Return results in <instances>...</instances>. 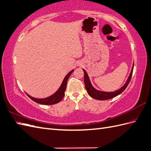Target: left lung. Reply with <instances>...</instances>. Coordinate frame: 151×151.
Listing matches in <instances>:
<instances>
[{"instance_id":"left-lung-1","label":"left lung","mask_w":151,"mask_h":151,"mask_svg":"<svg viewBox=\"0 0 151 151\" xmlns=\"http://www.w3.org/2000/svg\"><path fill=\"white\" fill-rule=\"evenodd\" d=\"M133 68H134V64L132 65L131 72L130 73V75L129 76L128 79L127 80L125 84L121 88H119L118 90H116L114 92H111L100 91V90H98L93 88V86L91 84V83H90L89 77L88 74H87L85 70H83V72H84L85 86L87 93H88V95L90 96H91L92 98L98 99V100H106V99H112L113 98H114V97L118 96L119 94H120V93H122L124 90H125L127 86H128L130 79H131V78H132Z\"/></svg>"}]
</instances>
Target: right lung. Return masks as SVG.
Returning <instances> with one entry per match:
<instances>
[{
    "label": "right lung",
    "mask_w": 151,
    "mask_h": 151,
    "mask_svg": "<svg viewBox=\"0 0 151 151\" xmlns=\"http://www.w3.org/2000/svg\"><path fill=\"white\" fill-rule=\"evenodd\" d=\"M73 72V70H71V71H70L68 74L65 76V78H64V79H63L62 84L61 86H60L59 88L57 90V92L53 93V95L48 97V98H46L44 99H37V98H33V97L28 95V93H26V94H27L29 98L31 99H32L33 101L39 104H41V105H54V104L58 103L61 101L63 98V97L65 96V92L66 88L67 81H68L69 77L70 76V75H71V73Z\"/></svg>",
    "instance_id": "right-lung-1"
}]
</instances>
